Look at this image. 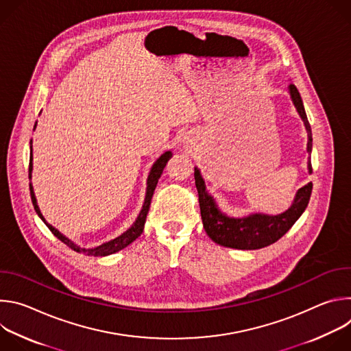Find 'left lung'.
I'll return each mask as SVG.
<instances>
[{"instance_id":"obj_1","label":"left lung","mask_w":351,"mask_h":351,"mask_svg":"<svg viewBox=\"0 0 351 351\" xmlns=\"http://www.w3.org/2000/svg\"><path fill=\"white\" fill-rule=\"evenodd\" d=\"M289 91L293 99V104L297 108V112L302 117L304 126L307 129V152L311 154L313 134L303 106L302 95H300L294 84L289 86ZM308 171H313L311 161L308 162ZM194 179L195 187L198 190L199 211H202V219L207 234L213 241H215L219 245L239 250H257L278 241L294 225L300 215L304 213L313 191V183H308L300 189L295 194L293 206L286 213L275 217L254 214L247 218H229L218 210L213 197L206 191L204 180L202 175H199L198 169H195L194 172Z\"/></svg>"}]
</instances>
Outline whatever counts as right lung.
Returning a JSON list of instances; mask_svg holds the SVG:
<instances>
[{
    "instance_id": "add662e5",
    "label": "right lung",
    "mask_w": 351,
    "mask_h": 351,
    "mask_svg": "<svg viewBox=\"0 0 351 351\" xmlns=\"http://www.w3.org/2000/svg\"><path fill=\"white\" fill-rule=\"evenodd\" d=\"M34 128H36V125H34ZM171 157H172V153H171V152H167V153L162 154V156L156 161V164L153 165L152 172H149L148 180H147V193H145L144 206H143V208H141V211H140V214H138L136 222H134L123 234H121L119 237H117V239H114V240H111V241H108V243H104V244H101V245H98V247H95V248H80V247H77L75 243H72L69 239H66L64 234H61L56 228H53L51 225L47 223L45 219H44V217L41 215V213H40V210H38V206H37V202H36V197H34V193H33V187H32V183H30L29 186H30L32 203H33L34 210H36V213L38 214V217L44 221V223L48 226V229L53 232V234H54L56 237H58L62 243H65L68 247H71L72 250H75V252H77V253H84V254H87V256H94V257L110 256V254H114V253L119 252V250L128 247L130 243H133V241L141 234V232H143V229H144V222H145V218H147V214H148V210H149V203H152V197H153L154 190H156V186H157L158 179L161 178L162 171H164V168H165V165H167V162L169 161ZM29 172H32V153H30ZM29 176H30V175H29Z\"/></svg>"
}]
</instances>
